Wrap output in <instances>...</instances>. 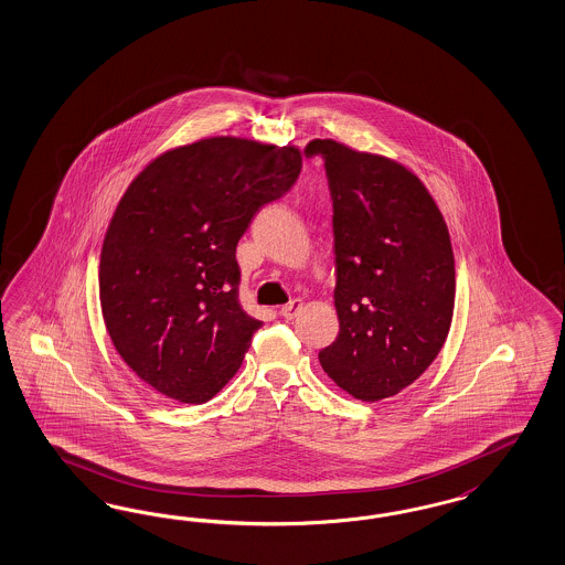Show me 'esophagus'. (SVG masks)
<instances>
[{"label":"esophagus","instance_id":"1","mask_svg":"<svg viewBox=\"0 0 565 565\" xmlns=\"http://www.w3.org/2000/svg\"><path fill=\"white\" fill-rule=\"evenodd\" d=\"M303 308V303H301V299H292L291 303H287V306H282L280 308V316L282 318H287V320H292L299 311Z\"/></svg>","mask_w":565,"mask_h":565}]
</instances>
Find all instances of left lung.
<instances>
[{"mask_svg":"<svg viewBox=\"0 0 565 565\" xmlns=\"http://www.w3.org/2000/svg\"><path fill=\"white\" fill-rule=\"evenodd\" d=\"M332 198L339 334L318 353L360 401L397 395L435 362L451 328L456 259L443 214L414 172L313 139Z\"/></svg>","mask_w":565,"mask_h":565,"instance_id":"left-lung-1","label":"left lung"}]
</instances>
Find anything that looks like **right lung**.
I'll return each mask as SVG.
<instances>
[{
  "instance_id": "right-lung-1",
  "label": "right lung",
  "mask_w": 565,
  "mask_h": 565,
  "mask_svg": "<svg viewBox=\"0 0 565 565\" xmlns=\"http://www.w3.org/2000/svg\"><path fill=\"white\" fill-rule=\"evenodd\" d=\"M299 172L297 147L212 137L128 184L102 247L99 301L116 351L158 393L205 403L237 374L262 327L238 303V238Z\"/></svg>"
}]
</instances>
